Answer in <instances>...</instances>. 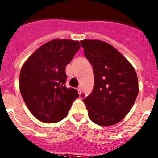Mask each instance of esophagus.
<instances>
[{"instance_id": "esophagus-1", "label": "esophagus", "mask_w": 158, "mask_h": 158, "mask_svg": "<svg viewBox=\"0 0 158 158\" xmlns=\"http://www.w3.org/2000/svg\"><path fill=\"white\" fill-rule=\"evenodd\" d=\"M77 91H78V93H79V94L81 93V87L77 88Z\"/></svg>"}]
</instances>
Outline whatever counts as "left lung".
Instances as JSON below:
<instances>
[{
  "instance_id": "1",
  "label": "left lung",
  "mask_w": 158,
  "mask_h": 158,
  "mask_svg": "<svg viewBox=\"0 0 158 158\" xmlns=\"http://www.w3.org/2000/svg\"><path fill=\"white\" fill-rule=\"evenodd\" d=\"M81 44L93 68V90L84 99L89 118L101 126L114 125L127 115L136 99L139 87L135 69L108 43L84 40Z\"/></svg>"
}]
</instances>
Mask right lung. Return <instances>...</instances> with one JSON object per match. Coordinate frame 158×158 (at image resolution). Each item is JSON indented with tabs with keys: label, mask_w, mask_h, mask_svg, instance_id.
Returning a JSON list of instances; mask_svg holds the SVG:
<instances>
[{
	"label": "right lung",
	"mask_w": 158,
	"mask_h": 158,
	"mask_svg": "<svg viewBox=\"0 0 158 158\" xmlns=\"http://www.w3.org/2000/svg\"><path fill=\"white\" fill-rule=\"evenodd\" d=\"M80 47L79 41L56 39L40 46L23 64L19 75L20 92L28 109L39 121H61L79 97L76 89L65 85V69Z\"/></svg>",
	"instance_id": "add662e5"
}]
</instances>
